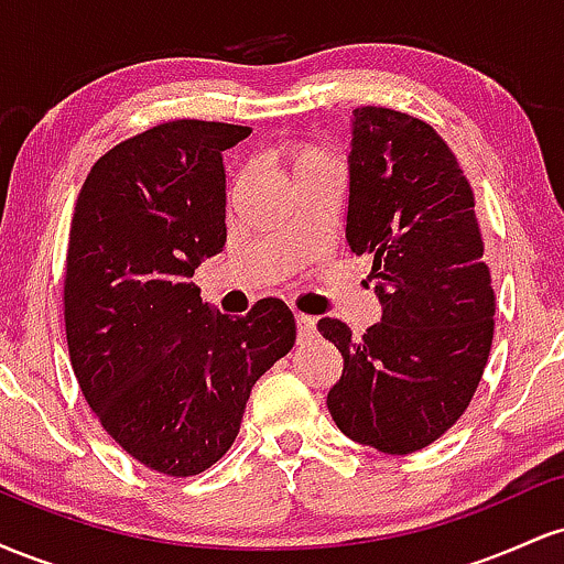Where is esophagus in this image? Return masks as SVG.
I'll use <instances>...</instances> for the list:
<instances>
[{
	"mask_svg": "<svg viewBox=\"0 0 564 564\" xmlns=\"http://www.w3.org/2000/svg\"><path fill=\"white\" fill-rule=\"evenodd\" d=\"M294 321H296V334H300V339H310V336H315V318L296 313Z\"/></svg>",
	"mask_w": 564,
	"mask_h": 564,
	"instance_id": "obj_1",
	"label": "esophagus"
}]
</instances>
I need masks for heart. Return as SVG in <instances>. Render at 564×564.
I'll use <instances>...</instances> for the list:
<instances>
[{
    "label": "heart",
    "instance_id": "obj_1",
    "mask_svg": "<svg viewBox=\"0 0 564 564\" xmlns=\"http://www.w3.org/2000/svg\"><path fill=\"white\" fill-rule=\"evenodd\" d=\"M283 164H286L291 180H296V177H302V174L318 170V166H326L328 159L323 156L321 151H315V148L291 145L283 151Z\"/></svg>",
    "mask_w": 564,
    "mask_h": 564
}]
</instances>
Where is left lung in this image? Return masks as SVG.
Masks as SVG:
<instances>
[{"mask_svg":"<svg viewBox=\"0 0 564 564\" xmlns=\"http://www.w3.org/2000/svg\"><path fill=\"white\" fill-rule=\"evenodd\" d=\"M347 170L345 236L352 254H371L381 321L360 339L341 321H318L345 358L326 405L349 440L405 456L467 411L496 296L471 187L426 121L355 108Z\"/></svg>","mask_w":564,"mask_h":564,"instance_id":"8db88e82","label":"left lung"}]
</instances>
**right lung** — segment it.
I'll return each mask as SVG.
<instances>
[{"label":"right lung","mask_w":564,"mask_h":564,"mask_svg":"<svg viewBox=\"0 0 564 564\" xmlns=\"http://www.w3.org/2000/svg\"><path fill=\"white\" fill-rule=\"evenodd\" d=\"M249 134L180 119L119 142L89 170L70 219V366L102 430L161 475L219 462L251 387L296 339L281 300L230 318L191 283L228 238L223 151Z\"/></svg>","instance_id":"add662e5"}]
</instances>
